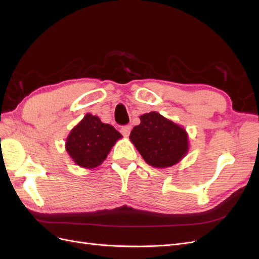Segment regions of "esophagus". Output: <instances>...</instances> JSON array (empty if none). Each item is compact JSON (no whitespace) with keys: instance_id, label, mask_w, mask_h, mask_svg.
<instances>
[{"instance_id":"obj_1","label":"esophagus","mask_w":259,"mask_h":259,"mask_svg":"<svg viewBox=\"0 0 259 259\" xmlns=\"http://www.w3.org/2000/svg\"><path fill=\"white\" fill-rule=\"evenodd\" d=\"M120 132L122 133L123 136L127 137L130 135V133H131V126H130V125H125V126H121Z\"/></svg>"}]
</instances>
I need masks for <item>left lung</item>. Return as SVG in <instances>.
<instances>
[{"instance_id":"8db88e82","label":"left lung","mask_w":259,"mask_h":259,"mask_svg":"<svg viewBox=\"0 0 259 259\" xmlns=\"http://www.w3.org/2000/svg\"><path fill=\"white\" fill-rule=\"evenodd\" d=\"M130 139L149 165L159 168L173 166L189 149L185 128L155 111L140 115Z\"/></svg>"}]
</instances>
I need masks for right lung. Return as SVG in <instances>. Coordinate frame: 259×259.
I'll list each match as a JSON object with an SVG mask.
<instances>
[{
	"label": "right lung",
	"instance_id": "obj_1",
	"mask_svg": "<svg viewBox=\"0 0 259 259\" xmlns=\"http://www.w3.org/2000/svg\"><path fill=\"white\" fill-rule=\"evenodd\" d=\"M122 135L112 125L105 124L96 115L85 114L67 138L66 150L76 165L95 168L100 165Z\"/></svg>",
	"mask_w": 259,
	"mask_h": 259
}]
</instances>
